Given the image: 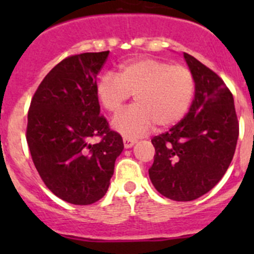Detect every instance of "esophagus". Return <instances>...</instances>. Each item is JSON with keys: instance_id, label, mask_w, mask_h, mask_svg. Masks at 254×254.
Here are the masks:
<instances>
[{"instance_id": "obj_1", "label": "esophagus", "mask_w": 254, "mask_h": 254, "mask_svg": "<svg viewBox=\"0 0 254 254\" xmlns=\"http://www.w3.org/2000/svg\"><path fill=\"white\" fill-rule=\"evenodd\" d=\"M123 141H124V147L125 148H130V147H132V146L135 145L136 140H132V139H127V137H124V139H123Z\"/></svg>"}]
</instances>
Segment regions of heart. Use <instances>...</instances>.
<instances>
[{
    "label": "heart",
    "mask_w": 254,
    "mask_h": 254,
    "mask_svg": "<svg viewBox=\"0 0 254 254\" xmlns=\"http://www.w3.org/2000/svg\"><path fill=\"white\" fill-rule=\"evenodd\" d=\"M101 106L117 113L134 94L132 107L119 113L113 127L127 139L142 136L153 127L167 129L181 122L194 96V77L188 67L155 58H136L119 65L118 75L106 73L96 88Z\"/></svg>",
    "instance_id": "b5f03b06"
}]
</instances>
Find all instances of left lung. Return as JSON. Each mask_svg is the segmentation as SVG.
<instances>
[{"label":"left lung","mask_w":254,"mask_h":254,"mask_svg":"<svg viewBox=\"0 0 254 254\" xmlns=\"http://www.w3.org/2000/svg\"><path fill=\"white\" fill-rule=\"evenodd\" d=\"M195 94L188 114L165 134L155 136L148 170L158 193L190 201L211 190L234 158L238 120L234 97L225 82L194 56L184 53Z\"/></svg>","instance_id":"obj_1"}]
</instances>
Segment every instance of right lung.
I'll return each instance as SVG.
<instances>
[{"label": "right lung", "mask_w": 254, "mask_h": 254, "mask_svg": "<svg viewBox=\"0 0 254 254\" xmlns=\"http://www.w3.org/2000/svg\"><path fill=\"white\" fill-rule=\"evenodd\" d=\"M109 51L68 56L45 76L28 112L27 142L45 186L63 200L89 205L103 198L124 143L99 115L97 75ZM101 141L91 144L93 137Z\"/></svg>", "instance_id": "obj_1"}]
</instances>
